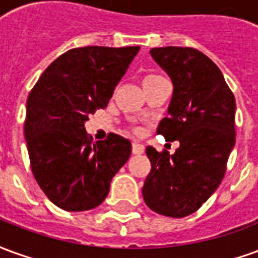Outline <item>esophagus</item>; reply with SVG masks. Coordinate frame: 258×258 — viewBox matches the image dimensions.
<instances>
[{
    "instance_id": "obj_1",
    "label": "esophagus",
    "mask_w": 258,
    "mask_h": 258,
    "mask_svg": "<svg viewBox=\"0 0 258 258\" xmlns=\"http://www.w3.org/2000/svg\"><path fill=\"white\" fill-rule=\"evenodd\" d=\"M144 151H145L144 145H141V144H138V142L133 144V153H134V155H142Z\"/></svg>"
}]
</instances>
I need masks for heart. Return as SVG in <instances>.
Here are the masks:
<instances>
[{
  "label": "heart",
  "mask_w": 258,
  "mask_h": 258,
  "mask_svg": "<svg viewBox=\"0 0 258 258\" xmlns=\"http://www.w3.org/2000/svg\"><path fill=\"white\" fill-rule=\"evenodd\" d=\"M163 80V77L160 74H156V73H149L146 74L145 77H144V85H149V84H153V83H156V81H160Z\"/></svg>",
  "instance_id": "heart-1"
}]
</instances>
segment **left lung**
<instances>
[{
	"mask_svg": "<svg viewBox=\"0 0 258 258\" xmlns=\"http://www.w3.org/2000/svg\"><path fill=\"white\" fill-rule=\"evenodd\" d=\"M152 58L173 81L168 116L157 134L178 141L174 155L148 146L151 173L142 196L151 210L181 218L214 194L235 145V96L221 70L195 48H152Z\"/></svg>",
	"mask_w": 258,
	"mask_h": 258,
	"instance_id": "1",
	"label": "left lung"
}]
</instances>
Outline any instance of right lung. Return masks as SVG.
Returning <instances> with one entry per match:
<instances>
[{
    "mask_svg": "<svg viewBox=\"0 0 258 258\" xmlns=\"http://www.w3.org/2000/svg\"><path fill=\"white\" fill-rule=\"evenodd\" d=\"M140 47L73 48L49 64L27 98L25 137L37 184L66 211L99 206L131 155V142H91L84 123L103 109Z\"/></svg>",
    "mask_w": 258,
    "mask_h": 258,
    "instance_id": "right-lung-1",
    "label": "right lung"
}]
</instances>
